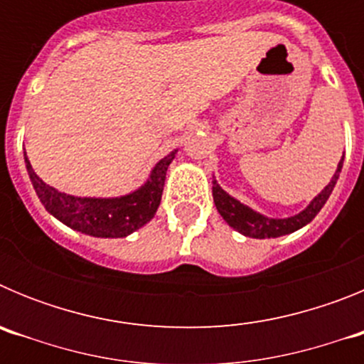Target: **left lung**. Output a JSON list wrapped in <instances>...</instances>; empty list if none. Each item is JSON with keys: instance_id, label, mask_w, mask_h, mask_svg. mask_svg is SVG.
<instances>
[{"instance_id": "left-lung-1", "label": "left lung", "mask_w": 364, "mask_h": 364, "mask_svg": "<svg viewBox=\"0 0 364 364\" xmlns=\"http://www.w3.org/2000/svg\"><path fill=\"white\" fill-rule=\"evenodd\" d=\"M343 169V159H341L339 166H337V171L333 175V178L330 180V184L323 189V191L310 202L306 210L301 211L299 215L288 218H268L264 215L257 213L252 208L240 204L239 200H235L233 197H230L220 186L213 180V200L217 205L218 213L222 215V218L230 224L233 230H237L239 233L246 235V237H253V239H273V237H281V235H288L297 231L299 228L306 226L308 222H311L315 218V215L319 213L321 208L326 204L328 197L332 195L333 188H336V182L339 178V173Z\"/></svg>"}]
</instances>
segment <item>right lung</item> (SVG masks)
I'll list each match as a JSON object with an SVG mask.
<instances>
[{
  "instance_id": "1",
  "label": "right lung",
  "mask_w": 364,
  "mask_h": 364,
  "mask_svg": "<svg viewBox=\"0 0 364 364\" xmlns=\"http://www.w3.org/2000/svg\"><path fill=\"white\" fill-rule=\"evenodd\" d=\"M175 154L176 151H173L154 166L149 180L142 188L118 198H82L60 193L49 184H45L34 173L27 154H25V164L38 198L50 215H54L65 226L85 235L117 239V237H127L154 217L162 198L166 171Z\"/></svg>"
}]
</instances>
